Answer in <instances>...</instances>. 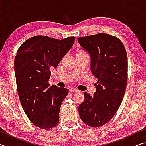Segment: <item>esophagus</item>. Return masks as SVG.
<instances>
[{"instance_id": "34e87169", "label": "esophagus", "mask_w": 146, "mask_h": 146, "mask_svg": "<svg viewBox=\"0 0 146 146\" xmlns=\"http://www.w3.org/2000/svg\"><path fill=\"white\" fill-rule=\"evenodd\" d=\"M70 92H72V93H76V92H78V91H79L78 90H76V89H75V88H70Z\"/></svg>"}]
</instances>
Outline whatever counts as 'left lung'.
<instances>
[{
    "label": "left lung",
    "mask_w": 146,
    "mask_h": 146,
    "mask_svg": "<svg viewBox=\"0 0 146 146\" xmlns=\"http://www.w3.org/2000/svg\"><path fill=\"white\" fill-rule=\"evenodd\" d=\"M81 47L90 53L91 71L98 78L93 97L84 92L78 106L81 120L98 127L108 123L119 108L127 82V57L119 38L107 33L78 38Z\"/></svg>",
    "instance_id": "1"
}]
</instances>
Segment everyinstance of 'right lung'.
Instances as JSON below:
<instances>
[{
	"label": "right lung",
	"instance_id": "add662e5",
	"mask_svg": "<svg viewBox=\"0 0 146 146\" xmlns=\"http://www.w3.org/2000/svg\"><path fill=\"white\" fill-rule=\"evenodd\" d=\"M75 39L33 36L17 52L14 67L19 99L29 120L40 129H50L58 125L60 106L69 90L50 86L48 81L51 70L57 67Z\"/></svg>",
	"mask_w": 146,
	"mask_h": 146
}]
</instances>
